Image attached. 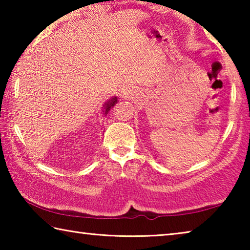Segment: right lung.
I'll return each mask as SVG.
<instances>
[{
    "label": "right lung",
    "mask_w": 250,
    "mask_h": 250,
    "mask_svg": "<svg viewBox=\"0 0 250 250\" xmlns=\"http://www.w3.org/2000/svg\"><path fill=\"white\" fill-rule=\"evenodd\" d=\"M117 101H118V98L117 97H113V98L111 99V100H109L107 104H105V105H104V115H107V113L109 112V110L111 109L113 105H115L116 104H117Z\"/></svg>",
    "instance_id": "add662e5"
}]
</instances>
